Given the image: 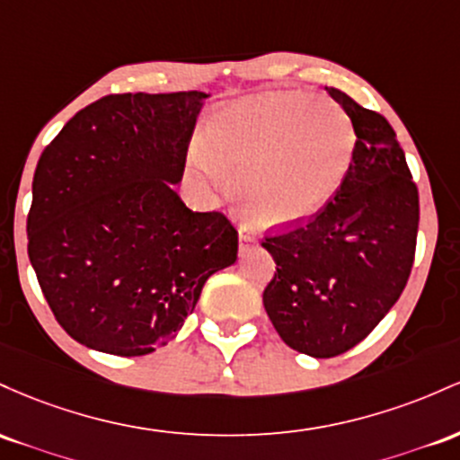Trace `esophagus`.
Instances as JSON below:
<instances>
[{"label":"esophagus","instance_id":"esophagus-1","mask_svg":"<svg viewBox=\"0 0 460 460\" xmlns=\"http://www.w3.org/2000/svg\"><path fill=\"white\" fill-rule=\"evenodd\" d=\"M254 245H256V236L250 234V232L241 230L239 232V247H241V252L250 250V247H254Z\"/></svg>","mask_w":460,"mask_h":460}]
</instances>
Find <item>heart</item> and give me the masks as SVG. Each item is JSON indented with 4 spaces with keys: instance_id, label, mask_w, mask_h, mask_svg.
Masks as SVG:
<instances>
[{
    "instance_id": "b5f03b06",
    "label": "heart",
    "mask_w": 460,
    "mask_h": 460,
    "mask_svg": "<svg viewBox=\"0 0 460 460\" xmlns=\"http://www.w3.org/2000/svg\"><path fill=\"white\" fill-rule=\"evenodd\" d=\"M354 146L352 123L332 102L262 95L221 108L193 163L239 184L241 204L258 224L293 228L332 202Z\"/></svg>"
}]
</instances>
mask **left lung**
<instances>
[{
  "label": "left lung",
  "instance_id": "obj_1",
  "mask_svg": "<svg viewBox=\"0 0 460 460\" xmlns=\"http://www.w3.org/2000/svg\"><path fill=\"white\" fill-rule=\"evenodd\" d=\"M356 134L348 178L313 221L265 239L276 261L262 304L296 352L332 358L380 323L404 291L415 256L420 195L389 121L323 86Z\"/></svg>",
  "mask_w": 460,
  "mask_h": 460
}]
</instances>
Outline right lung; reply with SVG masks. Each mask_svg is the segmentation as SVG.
<instances>
[{"label":"right lung","instance_id":"obj_1","mask_svg":"<svg viewBox=\"0 0 460 460\" xmlns=\"http://www.w3.org/2000/svg\"><path fill=\"white\" fill-rule=\"evenodd\" d=\"M204 91L123 93L80 111L40 154L28 256L56 322L97 352L143 356L173 339L236 230L175 193Z\"/></svg>","mask_w":460,"mask_h":460}]
</instances>
